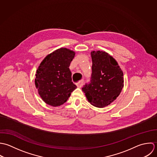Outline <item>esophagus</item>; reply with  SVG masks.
I'll return each mask as SVG.
<instances>
[{"instance_id": "obj_1", "label": "esophagus", "mask_w": 157, "mask_h": 157, "mask_svg": "<svg viewBox=\"0 0 157 157\" xmlns=\"http://www.w3.org/2000/svg\"><path fill=\"white\" fill-rule=\"evenodd\" d=\"M83 83H84V81L82 80V81H79V82H78V83L76 84V85H77L78 87H81L82 86V85H83Z\"/></svg>"}]
</instances>
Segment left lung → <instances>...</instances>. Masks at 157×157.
Here are the masks:
<instances>
[{
  "instance_id": "obj_1",
  "label": "left lung",
  "mask_w": 157,
  "mask_h": 157,
  "mask_svg": "<svg viewBox=\"0 0 157 157\" xmlns=\"http://www.w3.org/2000/svg\"><path fill=\"white\" fill-rule=\"evenodd\" d=\"M92 66L89 83L82 88L88 101L96 107H104L114 101L123 87V73L115 59L108 53L91 52Z\"/></svg>"
}]
</instances>
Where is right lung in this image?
Instances as JSON below:
<instances>
[{"label": "right lung", "instance_id": "1", "mask_svg": "<svg viewBox=\"0 0 157 157\" xmlns=\"http://www.w3.org/2000/svg\"><path fill=\"white\" fill-rule=\"evenodd\" d=\"M75 53L65 48L56 50L40 63L35 85L42 100L53 107L65 103L76 88L69 69Z\"/></svg>", "mask_w": 157, "mask_h": 157}]
</instances>
